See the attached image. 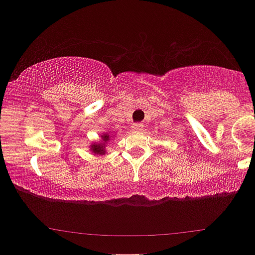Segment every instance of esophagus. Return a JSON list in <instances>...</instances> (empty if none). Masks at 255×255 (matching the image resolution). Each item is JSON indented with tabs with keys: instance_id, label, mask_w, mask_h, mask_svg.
I'll list each match as a JSON object with an SVG mask.
<instances>
[{
	"instance_id": "esophagus-1",
	"label": "esophagus",
	"mask_w": 255,
	"mask_h": 255,
	"mask_svg": "<svg viewBox=\"0 0 255 255\" xmlns=\"http://www.w3.org/2000/svg\"><path fill=\"white\" fill-rule=\"evenodd\" d=\"M131 128H132V130H134V131H141L142 128H143V125L142 124H134L131 126Z\"/></svg>"
}]
</instances>
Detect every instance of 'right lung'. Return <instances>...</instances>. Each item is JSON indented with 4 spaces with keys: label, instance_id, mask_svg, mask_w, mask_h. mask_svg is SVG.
I'll use <instances>...</instances> for the list:
<instances>
[{
    "label": "right lung",
    "instance_id": "add662e5",
    "mask_svg": "<svg viewBox=\"0 0 255 255\" xmlns=\"http://www.w3.org/2000/svg\"><path fill=\"white\" fill-rule=\"evenodd\" d=\"M114 137L113 132H103L100 138L97 142H92L90 145V151L93 155H105L106 153V143H109Z\"/></svg>",
    "mask_w": 255,
    "mask_h": 255
}]
</instances>
